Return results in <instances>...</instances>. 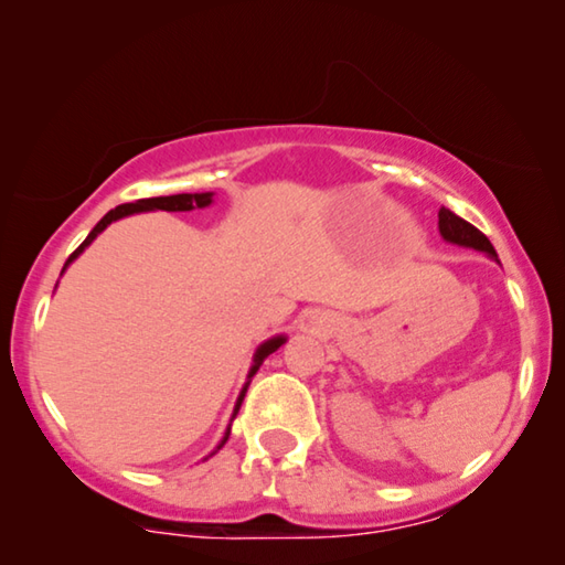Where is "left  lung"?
I'll return each mask as SVG.
<instances>
[{
    "instance_id": "1",
    "label": "left lung",
    "mask_w": 565,
    "mask_h": 565,
    "mask_svg": "<svg viewBox=\"0 0 565 565\" xmlns=\"http://www.w3.org/2000/svg\"><path fill=\"white\" fill-rule=\"evenodd\" d=\"M439 234H443L447 242L460 244V246H470V249L486 252V254H491L493 259H497V252H493V246H491L489 238H486L481 231L473 226V223L462 221L460 215H455L452 211H447V207H443V211H439Z\"/></svg>"
}]
</instances>
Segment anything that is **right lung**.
I'll return each mask as SVG.
<instances>
[{
    "instance_id": "right-lung-1",
    "label": "right lung",
    "mask_w": 565,
    "mask_h": 565,
    "mask_svg": "<svg viewBox=\"0 0 565 565\" xmlns=\"http://www.w3.org/2000/svg\"><path fill=\"white\" fill-rule=\"evenodd\" d=\"M211 192H195V195H188V192H182V195H167V198H146V200H136V203H122V205H118L115 207V211H110L105 215L103 221L97 223L95 228L89 231V236L84 238L82 242V246H76V249L68 254V259H66V265L68 262H72L76 254H79L84 246L87 244H92V238H95L99 231H105L107 226H110L113 221H118V218H122V215H130V213H138V211H192V207H205V205H211ZM285 342L282 337H275V339H269V342H265L257 350V358H254V367H252V373H249V377L257 373V367L262 365V360L267 358V354H273L277 347H280ZM244 393H246V388L242 391V396H238V404H236V412H238V406H242V401H244ZM223 443H226V439H223Z\"/></svg>"
}]
</instances>
